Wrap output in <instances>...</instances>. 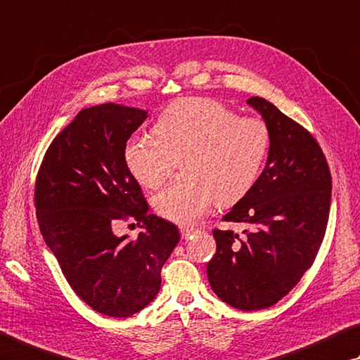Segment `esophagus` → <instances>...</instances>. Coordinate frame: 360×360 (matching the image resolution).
<instances>
[{
	"label": "esophagus",
	"instance_id": "obj_1",
	"mask_svg": "<svg viewBox=\"0 0 360 360\" xmlns=\"http://www.w3.org/2000/svg\"><path fill=\"white\" fill-rule=\"evenodd\" d=\"M193 233H195L193 228H186V226L181 228V236H182V239H188V238L192 236Z\"/></svg>",
	"mask_w": 360,
	"mask_h": 360
}]
</instances>
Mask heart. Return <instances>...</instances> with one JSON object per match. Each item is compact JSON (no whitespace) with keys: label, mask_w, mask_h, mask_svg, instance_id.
I'll return each instance as SVG.
<instances>
[{"label":"heart","mask_w":360,"mask_h":360,"mask_svg":"<svg viewBox=\"0 0 360 360\" xmlns=\"http://www.w3.org/2000/svg\"><path fill=\"white\" fill-rule=\"evenodd\" d=\"M154 139H132L124 162L134 179L155 188L182 160L186 181L155 195L153 206L174 224H192L217 201L228 206L245 197L263 168L271 130L258 117H238L211 99H181L155 121Z\"/></svg>","instance_id":"obj_1"}]
</instances>
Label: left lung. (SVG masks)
<instances>
[{
    "label": "left lung",
    "instance_id": "obj_1",
    "mask_svg": "<svg viewBox=\"0 0 360 360\" xmlns=\"http://www.w3.org/2000/svg\"><path fill=\"white\" fill-rule=\"evenodd\" d=\"M271 130L267 162L245 197L224 220L248 225L244 236L214 230L217 250L209 285L234 309H267L310 269L328 226L332 179L309 130L263 97L247 101Z\"/></svg>",
    "mask_w": 360,
    "mask_h": 360
}]
</instances>
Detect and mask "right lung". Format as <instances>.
Instances as JSON below:
<instances>
[{"label": "right lung", "mask_w": 360, "mask_h": 360, "mask_svg": "<svg viewBox=\"0 0 360 360\" xmlns=\"http://www.w3.org/2000/svg\"><path fill=\"white\" fill-rule=\"evenodd\" d=\"M146 117L145 110L117 103L82 110L51 141L36 179L45 244L77 296L115 318L153 302L162 266L179 243L178 228L149 214L124 162L127 140ZM117 219L136 221L146 231L134 241L116 237Z\"/></svg>", "instance_id": "1"}]
</instances>
